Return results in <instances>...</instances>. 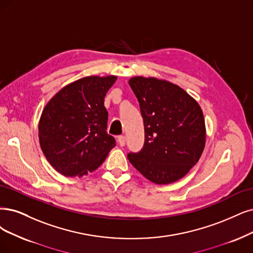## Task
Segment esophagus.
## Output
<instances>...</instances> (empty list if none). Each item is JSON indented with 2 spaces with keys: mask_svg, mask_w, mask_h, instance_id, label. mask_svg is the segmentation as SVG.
Instances as JSON below:
<instances>
[{
  "mask_svg": "<svg viewBox=\"0 0 253 253\" xmlns=\"http://www.w3.org/2000/svg\"><path fill=\"white\" fill-rule=\"evenodd\" d=\"M118 143H119V145H120L121 147H124V146L126 145V137L123 136V135L119 136V137H118Z\"/></svg>",
  "mask_w": 253,
  "mask_h": 253,
  "instance_id": "esophagus-1",
  "label": "esophagus"
}]
</instances>
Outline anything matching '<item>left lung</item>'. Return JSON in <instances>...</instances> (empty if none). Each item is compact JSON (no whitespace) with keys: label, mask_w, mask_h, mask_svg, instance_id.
Masks as SVG:
<instances>
[{"label":"left lung","mask_w":253,"mask_h":253,"mask_svg":"<svg viewBox=\"0 0 253 253\" xmlns=\"http://www.w3.org/2000/svg\"><path fill=\"white\" fill-rule=\"evenodd\" d=\"M144 120L145 143L128 160L147 179L168 184L188 174L205 146L203 112L195 99L169 81L133 77L129 80Z\"/></svg>","instance_id":"left-lung-1"}]
</instances>
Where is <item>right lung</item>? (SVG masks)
<instances>
[{
    "instance_id": "obj_1",
    "label": "right lung",
    "mask_w": 253,
    "mask_h": 253,
    "mask_svg": "<svg viewBox=\"0 0 253 253\" xmlns=\"http://www.w3.org/2000/svg\"><path fill=\"white\" fill-rule=\"evenodd\" d=\"M116 76H88L70 83L48 102L39 124L40 144L54 169L68 177L95 171L116 146L106 132L104 98Z\"/></svg>"
}]
</instances>
